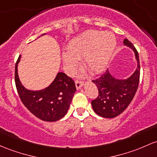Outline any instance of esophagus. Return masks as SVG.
<instances>
[{"label":"esophagus","instance_id":"esophagus-1","mask_svg":"<svg viewBox=\"0 0 157 157\" xmlns=\"http://www.w3.org/2000/svg\"><path fill=\"white\" fill-rule=\"evenodd\" d=\"M75 85H76V88H77V89H80V88L82 86V85H83V81H82V80H77L75 81Z\"/></svg>","mask_w":157,"mask_h":157}]
</instances>
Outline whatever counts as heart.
<instances>
[{
    "mask_svg": "<svg viewBox=\"0 0 157 157\" xmlns=\"http://www.w3.org/2000/svg\"><path fill=\"white\" fill-rule=\"evenodd\" d=\"M115 44V38L110 33L88 31L68 44V52L63 56L64 64L67 69L72 71L77 64V59L84 58L85 66L90 71L98 73L106 66Z\"/></svg>",
    "mask_w": 157,
    "mask_h": 157,
    "instance_id": "b5f03b06",
    "label": "heart"
}]
</instances>
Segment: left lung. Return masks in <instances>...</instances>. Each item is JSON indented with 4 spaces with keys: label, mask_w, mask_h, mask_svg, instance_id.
<instances>
[{
    "label": "left lung",
    "mask_w": 157,
    "mask_h": 157,
    "mask_svg": "<svg viewBox=\"0 0 157 157\" xmlns=\"http://www.w3.org/2000/svg\"><path fill=\"white\" fill-rule=\"evenodd\" d=\"M124 44L131 48L135 52L138 66L136 71L127 80H118L112 77L109 70L92 82L97 86L98 95L92 101L94 111L104 118H114L127 109L136 92L140 77V63L139 53L128 39L124 40Z\"/></svg>",
    "instance_id": "8db88e82"
}]
</instances>
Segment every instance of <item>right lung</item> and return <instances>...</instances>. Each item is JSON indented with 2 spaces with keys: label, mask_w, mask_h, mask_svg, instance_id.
<instances>
[{
  "label": "right lung",
  "mask_w": 157,
  "mask_h": 157,
  "mask_svg": "<svg viewBox=\"0 0 157 157\" xmlns=\"http://www.w3.org/2000/svg\"><path fill=\"white\" fill-rule=\"evenodd\" d=\"M20 59L21 56L15 63V82L23 104L32 114L42 121H56L64 117L76 92L75 81L65 73L59 72L46 89L37 92L27 90L21 83L17 72Z\"/></svg>",
  "instance_id": "add662e5"
}]
</instances>
